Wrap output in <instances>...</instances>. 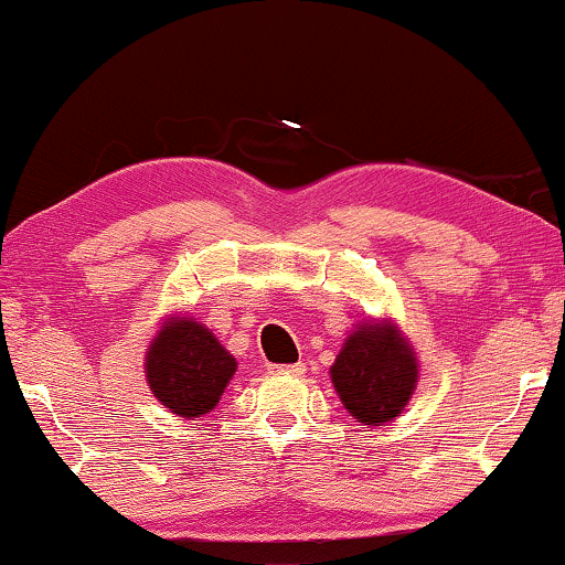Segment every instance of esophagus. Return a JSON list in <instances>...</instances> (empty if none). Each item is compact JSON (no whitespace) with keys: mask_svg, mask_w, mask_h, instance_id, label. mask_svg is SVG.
Segmentation results:
<instances>
[{"mask_svg":"<svg viewBox=\"0 0 565 565\" xmlns=\"http://www.w3.org/2000/svg\"><path fill=\"white\" fill-rule=\"evenodd\" d=\"M303 362H292V365H269V373L273 375H303Z\"/></svg>","mask_w":565,"mask_h":565,"instance_id":"34e87169","label":"esophagus"}]
</instances>
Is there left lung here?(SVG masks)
<instances>
[{
	"label": "left lung",
	"instance_id": "obj_1",
	"mask_svg": "<svg viewBox=\"0 0 565 565\" xmlns=\"http://www.w3.org/2000/svg\"><path fill=\"white\" fill-rule=\"evenodd\" d=\"M416 358L391 323L360 327L331 365V383L354 419L393 422L404 412L416 385Z\"/></svg>",
	"mask_w": 565,
	"mask_h": 565
}]
</instances>
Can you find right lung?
<instances>
[{"mask_svg": "<svg viewBox=\"0 0 565 565\" xmlns=\"http://www.w3.org/2000/svg\"><path fill=\"white\" fill-rule=\"evenodd\" d=\"M236 360L203 323L174 319L164 323L146 352V377L172 414L203 416L226 391Z\"/></svg>", "mask_w": 565, "mask_h": 565, "instance_id": "add662e5", "label": "right lung"}]
</instances>
